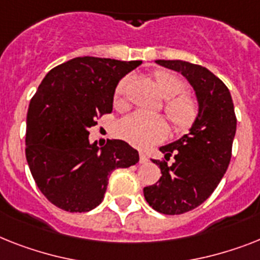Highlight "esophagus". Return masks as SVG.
<instances>
[{
  "mask_svg": "<svg viewBox=\"0 0 260 260\" xmlns=\"http://www.w3.org/2000/svg\"><path fill=\"white\" fill-rule=\"evenodd\" d=\"M139 162L141 164H147L149 162V158H147L145 153H139Z\"/></svg>",
  "mask_w": 260,
  "mask_h": 260,
  "instance_id": "obj_1",
  "label": "esophagus"
}]
</instances>
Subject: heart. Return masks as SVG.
I'll use <instances>...</instances> for the list:
<instances>
[{"label":"heart","instance_id":"1","mask_svg":"<svg viewBox=\"0 0 260 260\" xmlns=\"http://www.w3.org/2000/svg\"><path fill=\"white\" fill-rule=\"evenodd\" d=\"M153 78L160 94L166 98L164 110L170 119L174 130L178 133L191 128L199 114V102L194 94L184 91L186 83L182 77L167 70H155ZM130 79L122 78L114 91V106L125 109L127 106V87ZM118 135L135 147H149L160 142L167 135L169 125L160 115H150L135 111L119 122Z\"/></svg>","mask_w":260,"mask_h":260}]
</instances>
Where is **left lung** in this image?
I'll return each mask as SVG.
<instances>
[{
  "label": "left lung",
  "instance_id": "obj_1",
  "mask_svg": "<svg viewBox=\"0 0 260 260\" xmlns=\"http://www.w3.org/2000/svg\"><path fill=\"white\" fill-rule=\"evenodd\" d=\"M156 63L182 73L194 87L199 102L197 121L175 142L162 146L165 159H153L162 177L143 188L151 207L166 215L191 211L214 192L230 165L237 117L227 86L209 69L186 61ZM173 157V164L167 162Z\"/></svg>",
  "mask_w": 260,
  "mask_h": 260
}]
</instances>
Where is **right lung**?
Returning <instances> with one entry per match:
<instances>
[{"instance_id": "add662e5", "label": "right lung", "mask_w": 260, "mask_h": 260, "mask_svg": "<svg viewBox=\"0 0 260 260\" xmlns=\"http://www.w3.org/2000/svg\"><path fill=\"white\" fill-rule=\"evenodd\" d=\"M141 61L77 57L51 69L30 101L26 160L41 192L58 209L85 212L104 199L109 175L138 164L125 141L89 142V128L113 111L119 79Z\"/></svg>"}]
</instances>
